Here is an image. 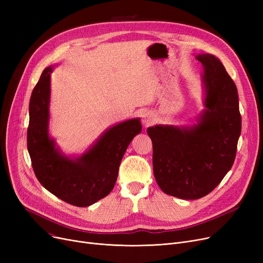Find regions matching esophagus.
<instances>
[{
	"label": "esophagus",
	"instance_id": "obj_1",
	"mask_svg": "<svg viewBox=\"0 0 263 263\" xmlns=\"http://www.w3.org/2000/svg\"><path fill=\"white\" fill-rule=\"evenodd\" d=\"M155 121V116L153 113L150 112H146L144 115H143V123L146 124V126H148V124H151Z\"/></svg>",
	"mask_w": 263,
	"mask_h": 263
}]
</instances>
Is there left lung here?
Here are the masks:
<instances>
[{
    "instance_id": "1",
    "label": "left lung",
    "mask_w": 263,
    "mask_h": 263,
    "mask_svg": "<svg viewBox=\"0 0 263 263\" xmlns=\"http://www.w3.org/2000/svg\"><path fill=\"white\" fill-rule=\"evenodd\" d=\"M203 66V110L192 126L157 124L153 141L154 174L160 189L181 199L212 192L230 171L241 134L238 89L212 54L196 57Z\"/></svg>"
}]
</instances>
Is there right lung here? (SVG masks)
Instances as JSON below:
<instances>
[{
  "instance_id": "obj_1",
  "label": "right lung",
  "mask_w": 263,
  "mask_h": 263,
  "mask_svg": "<svg viewBox=\"0 0 263 263\" xmlns=\"http://www.w3.org/2000/svg\"><path fill=\"white\" fill-rule=\"evenodd\" d=\"M52 71V66L45 69L31 96L27 150L41 185L68 203L88 206L113 190L122 157L142 131L141 119L119 122L105 130L84 154L66 156L49 133Z\"/></svg>"
}]
</instances>
